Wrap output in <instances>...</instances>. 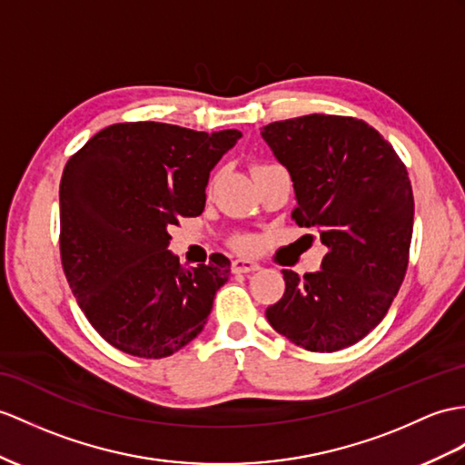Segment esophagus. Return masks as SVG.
I'll use <instances>...</instances> for the list:
<instances>
[{
    "label": "esophagus",
    "instance_id": "1",
    "mask_svg": "<svg viewBox=\"0 0 465 465\" xmlns=\"http://www.w3.org/2000/svg\"><path fill=\"white\" fill-rule=\"evenodd\" d=\"M260 266L248 258H236L232 260V272L234 274H248V272H256Z\"/></svg>",
    "mask_w": 465,
    "mask_h": 465
}]
</instances>
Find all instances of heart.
I'll return each instance as SVG.
<instances>
[{
    "instance_id": "obj_1",
    "label": "heart",
    "mask_w": 465,
    "mask_h": 465,
    "mask_svg": "<svg viewBox=\"0 0 465 465\" xmlns=\"http://www.w3.org/2000/svg\"><path fill=\"white\" fill-rule=\"evenodd\" d=\"M232 244L236 248H241V251H252V248L256 246V241L252 239V236L242 234V236H236V239L232 241Z\"/></svg>"
}]
</instances>
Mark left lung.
Returning a JSON list of instances; mask_svg holds the SVG:
<instances>
[{"label":"left lung","instance_id":"8db88e82","mask_svg":"<svg viewBox=\"0 0 465 465\" xmlns=\"http://www.w3.org/2000/svg\"><path fill=\"white\" fill-rule=\"evenodd\" d=\"M262 138L292 175V219L320 232V272L284 270L286 292L266 310L278 333L315 353L361 341L399 292L412 241L414 197L392 145L351 116L272 122Z\"/></svg>","mask_w":465,"mask_h":465}]
</instances>
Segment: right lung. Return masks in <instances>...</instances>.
<instances>
[{"instance_id": "add662e5", "label": "right lung", "mask_w": 465, "mask_h": 465, "mask_svg": "<svg viewBox=\"0 0 465 465\" xmlns=\"http://www.w3.org/2000/svg\"><path fill=\"white\" fill-rule=\"evenodd\" d=\"M241 135L122 122L66 162L61 262L86 320L112 347L163 359L203 331L231 260L211 254L183 268L167 251V231L203 213L211 169Z\"/></svg>"}]
</instances>
